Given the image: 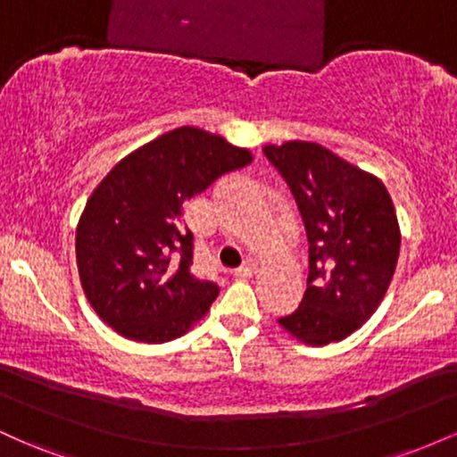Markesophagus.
<instances>
[{
	"label": "esophagus",
	"mask_w": 457,
	"mask_h": 457,
	"mask_svg": "<svg viewBox=\"0 0 457 457\" xmlns=\"http://www.w3.org/2000/svg\"><path fill=\"white\" fill-rule=\"evenodd\" d=\"M255 270H258V266H255V262H253V260H246L245 264L240 266V269L234 270V277H238V279H246V277L253 275Z\"/></svg>",
	"instance_id": "obj_1"
}]
</instances>
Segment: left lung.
<instances>
[{
    "label": "left lung",
    "mask_w": 457,
    "mask_h": 457,
    "mask_svg": "<svg viewBox=\"0 0 457 457\" xmlns=\"http://www.w3.org/2000/svg\"><path fill=\"white\" fill-rule=\"evenodd\" d=\"M305 223L309 277L301 305L279 324L298 342H342L386 295L400 225L386 187L313 141L264 145Z\"/></svg>",
    "instance_id": "1"
}]
</instances>
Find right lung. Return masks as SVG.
I'll return each instance as SVG.
<instances>
[{
  "instance_id": "1",
  "label": "right lung",
  "mask_w": 457,
  "mask_h": 457,
  "mask_svg": "<svg viewBox=\"0 0 457 457\" xmlns=\"http://www.w3.org/2000/svg\"><path fill=\"white\" fill-rule=\"evenodd\" d=\"M253 161L219 135L180 127L141 145L103 178L77 225L83 292L124 337L162 344L185 335L219 296L191 275L187 199Z\"/></svg>"
}]
</instances>
